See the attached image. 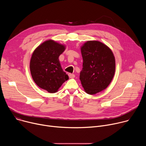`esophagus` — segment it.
<instances>
[{"label": "esophagus", "instance_id": "esophagus-1", "mask_svg": "<svg viewBox=\"0 0 146 146\" xmlns=\"http://www.w3.org/2000/svg\"><path fill=\"white\" fill-rule=\"evenodd\" d=\"M69 77L70 78H74L75 77V75L73 74H71V73H69Z\"/></svg>", "mask_w": 146, "mask_h": 146}]
</instances>
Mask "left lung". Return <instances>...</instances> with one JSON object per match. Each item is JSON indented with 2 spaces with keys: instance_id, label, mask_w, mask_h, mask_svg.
I'll use <instances>...</instances> for the list:
<instances>
[{
  "instance_id": "1",
  "label": "left lung",
  "mask_w": 146,
  "mask_h": 146,
  "mask_svg": "<svg viewBox=\"0 0 146 146\" xmlns=\"http://www.w3.org/2000/svg\"><path fill=\"white\" fill-rule=\"evenodd\" d=\"M83 59L80 79L85 92L94 95L110 84L115 70V60L111 50L100 41H87L81 47Z\"/></svg>"
}]
</instances>
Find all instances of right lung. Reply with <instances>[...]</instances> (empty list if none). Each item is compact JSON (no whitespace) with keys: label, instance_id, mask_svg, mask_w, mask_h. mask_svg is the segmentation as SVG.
I'll use <instances>...</instances> for the list:
<instances>
[{"label":"right lung","instance_id":"add662e5","mask_svg":"<svg viewBox=\"0 0 146 146\" xmlns=\"http://www.w3.org/2000/svg\"><path fill=\"white\" fill-rule=\"evenodd\" d=\"M65 49V45L48 40L40 44L32 55L29 65L32 77L38 87L49 93L56 92L69 79L59 60Z\"/></svg>","mask_w":146,"mask_h":146}]
</instances>
